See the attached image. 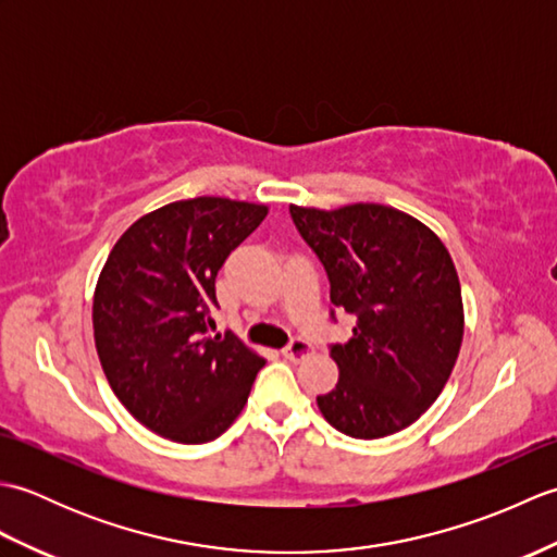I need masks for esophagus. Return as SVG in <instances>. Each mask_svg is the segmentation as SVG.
Listing matches in <instances>:
<instances>
[{
	"label": "esophagus",
	"instance_id": "1",
	"mask_svg": "<svg viewBox=\"0 0 557 557\" xmlns=\"http://www.w3.org/2000/svg\"><path fill=\"white\" fill-rule=\"evenodd\" d=\"M311 354H313V345H311V342L301 339V337H294L289 345L282 349V357L289 359V361H301L306 357H311Z\"/></svg>",
	"mask_w": 557,
	"mask_h": 557
}]
</instances>
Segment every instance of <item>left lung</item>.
I'll use <instances>...</instances> for the list:
<instances>
[{"label":"left lung","instance_id":"1","mask_svg":"<svg viewBox=\"0 0 557 557\" xmlns=\"http://www.w3.org/2000/svg\"><path fill=\"white\" fill-rule=\"evenodd\" d=\"M289 212L327 272L330 301L357 318L351 339L330 345L339 381L318 409L359 441L407 429L443 393L465 335L445 244L407 212L377 203Z\"/></svg>","mask_w":557,"mask_h":557}]
</instances>
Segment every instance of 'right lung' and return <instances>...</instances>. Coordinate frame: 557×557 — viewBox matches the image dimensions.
<instances>
[{
	"label": "right lung",
	"instance_id": "obj_1",
	"mask_svg": "<svg viewBox=\"0 0 557 557\" xmlns=\"http://www.w3.org/2000/svg\"><path fill=\"white\" fill-rule=\"evenodd\" d=\"M268 208L200 196L136 220L108 256L92 330L110 387L168 441H215L239 417L265 359L215 327V277Z\"/></svg>",
	"mask_w": 557,
	"mask_h": 557
}]
</instances>
